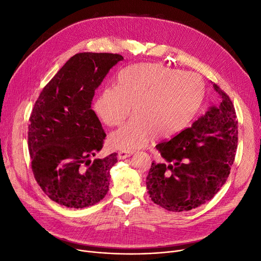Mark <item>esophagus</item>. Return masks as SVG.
<instances>
[{"label":"esophagus","instance_id":"obj_1","mask_svg":"<svg viewBox=\"0 0 261 261\" xmlns=\"http://www.w3.org/2000/svg\"><path fill=\"white\" fill-rule=\"evenodd\" d=\"M131 155V153H128V152H126V151H119L118 152V159L119 160H123V159H126V158H129Z\"/></svg>","mask_w":261,"mask_h":261}]
</instances>
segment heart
Listing matches in <instances>:
<instances>
[{"label":"heart","mask_w":261,"mask_h":261,"mask_svg":"<svg viewBox=\"0 0 261 261\" xmlns=\"http://www.w3.org/2000/svg\"><path fill=\"white\" fill-rule=\"evenodd\" d=\"M205 87L198 74L159 64L126 68L116 88L108 87L94 102L97 116L108 126H116L133 107L134 116L112 132L109 145L133 151L143 148L154 134L172 138L187 129L201 106Z\"/></svg>","instance_id":"b5f03b06"}]
</instances>
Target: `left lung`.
I'll use <instances>...</instances> for the list:
<instances>
[{"mask_svg":"<svg viewBox=\"0 0 261 261\" xmlns=\"http://www.w3.org/2000/svg\"><path fill=\"white\" fill-rule=\"evenodd\" d=\"M218 103L191 128L155 146L165 162H152L146 180L151 200L182 212L210 200L227 180L238 143V121L231 100L213 84Z\"/></svg>","mask_w":261,"mask_h":261,"instance_id":"left-lung-1","label":"left lung"}]
</instances>
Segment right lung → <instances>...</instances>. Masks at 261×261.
<instances>
[{"mask_svg":"<svg viewBox=\"0 0 261 261\" xmlns=\"http://www.w3.org/2000/svg\"><path fill=\"white\" fill-rule=\"evenodd\" d=\"M123 58L84 52L73 55L44 86L32 111L29 151L37 184L68 208L93 206L109 191L117 153L94 159L106 133L92 110L95 90Z\"/></svg>","mask_w":261,"mask_h":261,"instance_id":"obj_1","label":"right lung"}]
</instances>
